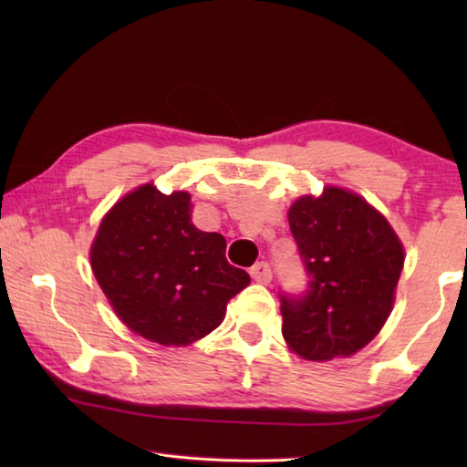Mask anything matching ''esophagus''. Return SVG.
<instances>
[{
  "instance_id": "esophagus-1",
  "label": "esophagus",
  "mask_w": 467,
  "mask_h": 467,
  "mask_svg": "<svg viewBox=\"0 0 467 467\" xmlns=\"http://www.w3.org/2000/svg\"><path fill=\"white\" fill-rule=\"evenodd\" d=\"M249 274L257 284H267L272 280V267H270V264H265V262H259V264L253 265Z\"/></svg>"
}]
</instances>
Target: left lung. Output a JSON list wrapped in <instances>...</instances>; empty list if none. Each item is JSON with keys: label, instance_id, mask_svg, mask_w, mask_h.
Returning a JSON list of instances; mask_svg holds the SVG:
<instances>
[{"label": "left lung", "instance_id": "8db88e82", "mask_svg": "<svg viewBox=\"0 0 467 467\" xmlns=\"http://www.w3.org/2000/svg\"><path fill=\"white\" fill-rule=\"evenodd\" d=\"M288 224L306 288L280 292L284 339L306 360L350 357L391 313L404 267L398 234L373 205L337 187L296 200Z\"/></svg>", "mask_w": 467, "mask_h": 467}]
</instances>
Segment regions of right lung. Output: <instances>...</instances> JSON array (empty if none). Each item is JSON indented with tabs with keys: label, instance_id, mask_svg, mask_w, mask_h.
<instances>
[{
	"label": "right lung",
	"instance_id": "1",
	"mask_svg": "<svg viewBox=\"0 0 467 467\" xmlns=\"http://www.w3.org/2000/svg\"><path fill=\"white\" fill-rule=\"evenodd\" d=\"M192 197L144 185L109 212L90 262L125 326L162 346H187L224 319L226 303L251 282L226 262V241L192 224Z\"/></svg>",
	"mask_w": 467,
	"mask_h": 467
}]
</instances>
